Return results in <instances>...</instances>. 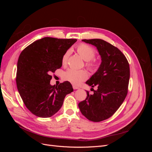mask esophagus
Segmentation results:
<instances>
[{"label": "esophagus", "mask_w": 152, "mask_h": 152, "mask_svg": "<svg viewBox=\"0 0 152 152\" xmlns=\"http://www.w3.org/2000/svg\"><path fill=\"white\" fill-rule=\"evenodd\" d=\"M73 89H79V87L77 86L73 85Z\"/></svg>", "instance_id": "esophagus-1"}]
</instances>
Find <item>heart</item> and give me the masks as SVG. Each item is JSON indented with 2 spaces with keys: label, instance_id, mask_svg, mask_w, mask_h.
Here are the masks:
<instances>
[{
  "label": "heart",
  "instance_id": "b5f03b06",
  "mask_svg": "<svg viewBox=\"0 0 152 152\" xmlns=\"http://www.w3.org/2000/svg\"><path fill=\"white\" fill-rule=\"evenodd\" d=\"M77 50L82 58L86 61V66L88 70L91 72H96L98 70L99 65V63L94 59L96 56V50L93 47L87 44H81L77 46ZM70 54V50H67L63 55L61 63L63 66L66 65ZM87 73L82 70H77L75 69H68L63 73V79L73 85L80 84L82 82L87 79Z\"/></svg>",
  "mask_w": 152,
  "mask_h": 152
}]
</instances>
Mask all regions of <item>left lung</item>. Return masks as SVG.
<instances>
[{"mask_svg": "<svg viewBox=\"0 0 152 152\" xmlns=\"http://www.w3.org/2000/svg\"><path fill=\"white\" fill-rule=\"evenodd\" d=\"M82 41L97 48L102 62L98 71L86 82L92 87L97 86L98 89L93 90V94L87 91V96L79 103V107L88 120L101 122L111 117L126 97L130 78L129 64L120 50L103 40Z\"/></svg>", "mask_w": 152, "mask_h": 152, "instance_id": "8db88e82", "label": "left lung"}]
</instances>
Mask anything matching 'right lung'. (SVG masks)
Listing matches in <instances>:
<instances>
[{
  "instance_id": "1",
  "label": "right lung",
  "mask_w": 152,
  "mask_h": 152,
  "mask_svg": "<svg viewBox=\"0 0 152 152\" xmlns=\"http://www.w3.org/2000/svg\"><path fill=\"white\" fill-rule=\"evenodd\" d=\"M77 39L44 37L35 41L18 58L16 86L21 98L31 113L48 118L60 109L66 94L73 91L66 81L51 86L52 73L62 66L63 55Z\"/></svg>"
}]
</instances>
